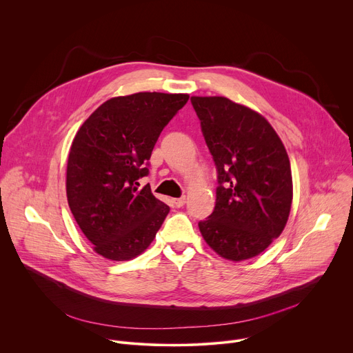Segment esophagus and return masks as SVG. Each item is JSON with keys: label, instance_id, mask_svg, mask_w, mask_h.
I'll return each mask as SVG.
<instances>
[{"label": "esophagus", "instance_id": "obj_1", "mask_svg": "<svg viewBox=\"0 0 353 353\" xmlns=\"http://www.w3.org/2000/svg\"><path fill=\"white\" fill-rule=\"evenodd\" d=\"M184 204H185V196L174 198V199H173V205H174L176 208H181Z\"/></svg>", "mask_w": 353, "mask_h": 353}]
</instances>
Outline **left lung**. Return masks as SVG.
Returning <instances> with one entry per match:
<instances>
[{
	"label": "left lung",
	"instance_id": "1",
	"mask_svg": "<svg viewBox=\"0 0 353 353\" xmlns=\"http://www.w3.org/2000/svg\"><path fill=\"white\" fill-rule=\"evenodd\" d=\"M191 105L218 172L214 212L198 228L230 261L253 259L279 237L293 185L286 149L257 112L228 97L192 96Z\"/></svg>",
	"mask_w": 353,
	"mask_h": 353
}]
</instances>
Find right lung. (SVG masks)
<instances>
[{
	"mask_svg": "<svg viewBox=\"0 0 353 353\" xmlns=\"http://www.w3.org/2000/svg\"><path fill=\"white\" fill-rule=\"evenodd\" d=\"M185 93L139 92L112 97L78 130L67 163L70 210L97 254L113 261L148 248L170 208L138 180L154 146L187 103Z\"/></svg>",
	"mask_w": 353,
	"mask_h": 353,
	"instance_id": "obj_1",
	"label": "right lung"
}]
</instances>
